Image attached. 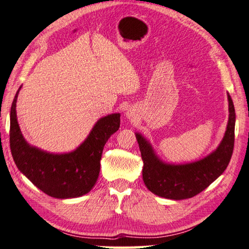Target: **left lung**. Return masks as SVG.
Returning <instances> with one entry per match:
<instances>
[{
    "label": "left lung",
    "instance_id": "left-lung-1",
    "mask_svg": "<svg viewBox=\"0 0 249 249\" xmlns=\"http://www.w3.org/2000/svg\"><path fill=\"white\" fill-rule=\"evenodd\" d=\"M227 97L230 115L223 140L214 152L199 160L186 164L165 163L151 143L141 133H135L144 163L143 180L153 194L174 200L191 198L223 174L230 164L235 141V107L230 94Z\"/></svg>",
    "mask_w": 249,
    "mask_h": 249
}]
</instances>
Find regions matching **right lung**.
<instances>
[{
	"instance_id": "right-lung-1",
	"label": "right lung",
	"mask_w": 249,
	"mask_h": 249,
	"mask_svg": "<svg viewBox=\"0 0 249 249\" xmlns=\"http://www.w3.org/2000/svg\"><path fill=\"white\" fill-rule=\"evenodd\" d=\"M10 114V146L18 168L37 188L51 197L66 199L80 197L90 191L100 175L104 145L118 131L121 114L114 113L100 118L85 141L70 153L54 154L30 145L19 129L17 101Z\"/></svg>"
}]
</instances>
